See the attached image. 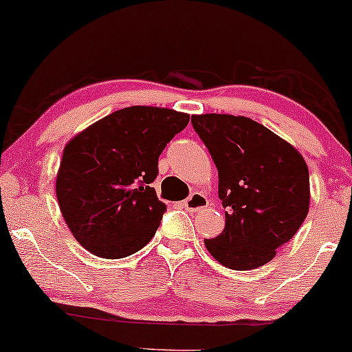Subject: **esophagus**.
Masks as SVG:
<instances>
[{"mask_svg":"<svg viewBox=\"0 0 352 352\" xmlns=\"http://www.w3.org/2000/svg\"><path fill=\"white\" fill-rule=\"evenodd\" d=\"M184 209L189 210V212H199L202 209H206L207 206H209V201H207V197L204 196L201 192H192L190 196L186 199L183 202Z\"/></svg>","mask_w":352,"mask_h":352,"instance_id":"esophagus-1","label":"esophagus"}]
</instances>
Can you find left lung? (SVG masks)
I'll list each match as a JSON object with an SVG mask.
<instances>
[{
    "mask_svg": "<svg viewBox=\"0 0 352 352\" xmlns=\"http://www.w3.org/2000/svg\"><path fill=\"white\" fill-rule=\"evenodd\" d=\"M219 169L225 228L206 240L223 266L248 271L271 261L309 214L310 177L290 143L253 119L230 114L190 117Z\"/></svg>",
    "mask_w": 352,
    "mask_h": 352,
    "instance_id": "8db88e82",
    "label": "left lung"
}]
</instances>
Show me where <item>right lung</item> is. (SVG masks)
Returning a JSON list of instances; mask_svg holds the SVG:
<instances>
[{"label": "right lung", "mask_w": 352, "mask_h": 352, "mask_svg": "<svg viewBox=\"0 0 352 352\" xmlns=\"http://www.w3.org/2000/svg\"><path fill=\"white\" fill-rule=\"evenodd\" d=\"M188 122V114L166 107H124L67 143L56 199L73 236L89 253L120 259L153 238L166 206L150 184L166 143Z\"/></svg>", "instance_id": "1"}]
</instances>
